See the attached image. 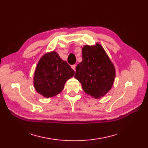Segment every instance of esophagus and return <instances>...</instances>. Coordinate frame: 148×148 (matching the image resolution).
I'll return each mask as SVG.
<instances>
[{
  "label": "esophagus",
  "mask_w": 148,
  "mask_h": 148,
  "mask_svg": "<svg viewBox=\"0 0 148 148\" xmlns=\"http://www.w3.org/2000/svg\"><path fill=\"white\" fill-rule=\"evenodd\" d=\"M71 68H72L73 70H74V71H75V68H76V65H71Z\"/></svg>",
  "instance_id": "1"
}]
</instances>
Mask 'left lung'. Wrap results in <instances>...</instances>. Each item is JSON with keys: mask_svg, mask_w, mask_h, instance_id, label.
<instances>
[{"mask_svg": "<svg viewBox=\"0 0 148 148\" xmlns=\"http://www.w3.org/2000/svg\"><path fill=\"white\" fill-rule=\"evenodd\" d=\"M82 57V62L76 67L75 77L81 83L85 92L100 98L112 86L115 76L114 66L99 44L96 46H84Z\"/></svg>", "mask_w": 148, "mask_h": 148, "instance_id": "1", "label": "left lung"}]
</instances>
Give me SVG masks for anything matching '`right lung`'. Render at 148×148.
<instances>
[{
	"label": "right lung",
	"mask_w": 148,
	"mask_h": 148,
	"mask_svg": "<svg viewBox=\"0 0 148 148\" xmlns=\"http://www.w3.org/2000/svg\"><path fill=\"white\" fill-rule=\"evenodd\" d=\"M74 70L56 52L44 55L39 61L34 76V86L38 92L46 97L54 96L73 77Z\"/></svg>",
	"instance_id": "obj_1"
}]
</instances>
